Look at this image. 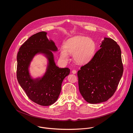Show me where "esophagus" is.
<instances>
[{
  "mask_svg": "<svg viewBox=\"0 0 133 133\" xmlns=\"http://www.w3.org/2000/svg\"><path fill=\"white\" fill-rule=\"evenodd\" d=\"M72 73L73 74H76V71L75 70H73L72 71Z\"/></svg>",
  "mask_w": 133,
  "mask_h": 133,
  "instance_id": "obj_1",
  "label": "esophagus"
}]
</instances>
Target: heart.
Returning <instances> with one entry per match:
<instances>
[{"label":"heart","instance_id":"b5f03b06","mask_svg":"<svg viewBox=\"0 0 133 133\" xmlns=\"http://www.w3.org/2000/svg\"><path fill=\"white\" fill-rule=\"evenodd\" d=\"M96 44L90 38L83 36H75L68 40L65 43V49L61 50L60 55L63 60L69 59V55H73L74 61L83 65L92 60L96 51Z\"/></svg>","mask_w":133,"mask_h":133}]
</instances>
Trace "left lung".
<instances>
[{
  "instance_id": "obj_1",
  "label": "left lung",
  "mask_w": 133,
  "mask_h": 133,
  "mask_svg": "<svg viewBox=\"0 0 133 133\" xmlns=\"http://www.w3.org/2000/svg\"><path fill=\"white\" fill-rule=\"evenodd\" d=\"M92 60L77 72L79 90L87 102L107 101L116 91L123 71L120 46L104 38Z\"/></svg>"
}]
</instances>
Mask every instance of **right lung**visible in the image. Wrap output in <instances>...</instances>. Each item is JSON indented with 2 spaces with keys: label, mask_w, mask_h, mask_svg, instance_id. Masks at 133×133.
Listing matches in <instances>:
<instances>
[{
  "label": "right lung",
  "mask_w": 133,
  "mask_h": 133,
  "mask_svg": "<svg viewBox=\"0 0 133 133\" xmlns=\"http://www.w3.org/2000/svg\"><path fill=\"white\" fill-rule=\"evenodd\" d=\"M46 33L42 31L30 37L21 45L17 58L18 81L31 100L41 106L51 105L57 100L63 81L70 73L68 68H60L56 65L51 51L58 49L55 43L48 39ZM39 53L46 55L49 65L41 79H33L28 68L33 57Z\"/></svg>",
  "instance_id": "right-lung-1"
}]
</instances>
